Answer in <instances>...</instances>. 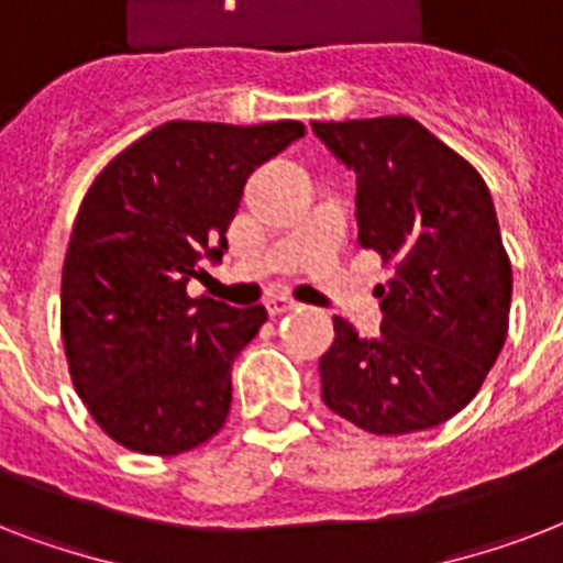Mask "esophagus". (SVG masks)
<instances>
[{"label":"esophagus","mask_w":563,"mask_h":563,"mask_svg":"<svg viewBox=\"0 0 563 563\" xmlns=\"http://www.w3.org/2000/svg\"><path fill=\"white\" fill-rule=\"evenodd\" d=\"M298 303L291 298H286V295H272V298L265 300V309H268V316H283V312H289V309H295Z\"/></svg>","instance_id":"34e87169"}]
</instances>
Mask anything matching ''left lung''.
<instances>
[{
    "mask_svg": "<svg viewBox=\"0 0 563 563\" xmlns=\"http://www.w3.org/2000/svg\"><path fill=\"white\" fill-rule=\"evenodd\" d=\"M312 131L356 172L360 245L394 272L374 291L376 339L333 318L321 397L374 435L438 427L476 397L508 335L511 260L488 187L418 119L312 122Z\"/></svg>",
    "mask_w": 563,
    "mask_h": 563,
    "instance_id": "8db88e82",
    "label": "left lung"
}]
</instances>
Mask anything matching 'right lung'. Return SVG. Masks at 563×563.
I'll return each mask as SVG.
<instances>
[{"label":"right lung","mask_w":563,"mask_h":563,"mask_svg":"<svg viewBox=\"0 0 563 563\" xmlns=\"http://www.w3.org/2000/svg\"><path fill=\"white\" fill-rule=\"evenodd\" d=\"M303 136L265 125L166 122L117 154L87 189L60 280L69 376L117 444L178 455L228 420L230 368L265 324L187 283L219 263L245 180Z\"/></svg>","instance_id":"obj_1"}]
</instances>
